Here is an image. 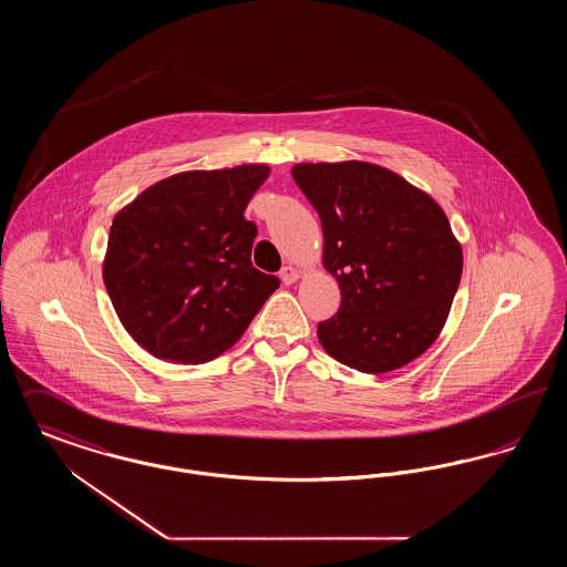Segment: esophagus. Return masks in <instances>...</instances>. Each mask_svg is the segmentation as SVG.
<instances>
[{"label":"esophagus","mask_w":567,"mask_h":567,"mask_svg":"<svg viewBox=\"0 0 567 567\" xmlns=\"http://www.w3.org/2000/svg\"><path fill=\"white\" fill-rule=\"evenodd\" d=\"M297 278H299V271L293 266H285L282 270H280V280L285 282V285H293Z\"/></svg>","instance_id":"esophagus-1"}]
</instances>
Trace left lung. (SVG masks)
<instances>
[{"mask_svg": "<svg viewBox=\"0 0 567 567\" xmlns=\"http://www.w3.org/2000/svg\"><path fill=\"white\" fill-rule=\"evenodd\" d=\"M293 181L323 225L338 312L317 327L336 361L365 374L427 351L457 293L463 255L442 208L374 163H299Z\"/></svg>", "mask_w": 567, "mask_h": 567, "instance_id": "obj_1", "label": "left lung"}]
</instances>
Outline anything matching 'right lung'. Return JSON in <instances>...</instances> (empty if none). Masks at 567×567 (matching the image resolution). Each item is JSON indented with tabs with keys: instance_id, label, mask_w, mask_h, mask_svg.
I'll use <instances>...</instances> for the list:
<instances>
[{
	"instance_id": "obj_1",
	"label": "right lung",
	"mask_w": 567,
	"mask_h": 567,
	"mask_svg": "<svg viewBox=\"0 0 567 567\" xmlns=\"http://www.w3.org/2000/svg\"><path fill=\"white\" fill-rule=\"evenodd\" d=\"M266 165L195 169L140 193L114 216L104 285L135 342L174 363H206L240 340L280 280L252 268L244 218Z\"/></svg>"
}]
</instances>
